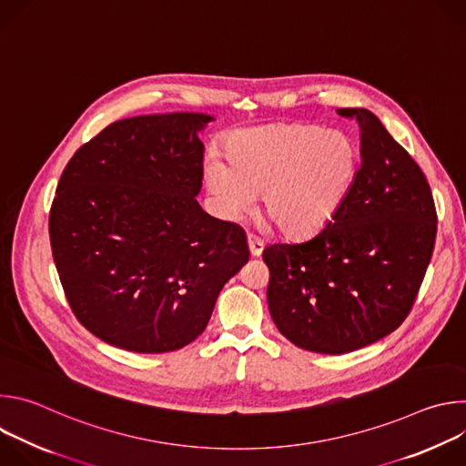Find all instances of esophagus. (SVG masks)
Returning a JSON list of instances; mask_svg holds the SVG:
<instances>
[{
	"label": "esophagus",
	"instance_id": "esophagus-1",
	"mask_svg": "<svg viewBox=\"0 0 466 466\" xmlns=\"http://www.w3.org/2000/svg\"><path fill=\"white\" fill-rule=\"evenodd\" d=\"M247 243H248V250H250V256H259L263 252V241L256 236H248L247 238Z\"/></svg>",
	"mask_w": 466,
	"mask_h": 466
}]
</instances>
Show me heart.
<instances>
[{"label": "heart", "instance_id": "obj_1", "mask_svg": "<svg viewBox=\"0 0 466 466\" xmlns=\"http://www.w3.org/2000/svg\"><path fill=\"white\" fill-rule=\"evenodd\" d=\"M225 157L203 166L207 187L223 216L248 214L261 193V210L279 232L306 238L336 218L350 195L360 149L341 130L279 123L239 128L225 140Z\"/></svg>", "mask_w": 466, "mask_h": 466}]
</instances>
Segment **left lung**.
I'll list each match as a JSON object with an SVG mask.
<instances>
[{"label": "left lung", "mask_w": 466, "mask_h": 466, "mask_svg": "<svg viewBox=\"0 0 466 466\" xmlns=\"http://www.w3.org/2000/svg\"><path fill=\"white\" fill-rule=\"evenodd\" d=\"M360 125L361 166L345 205L315 236L263 250L268 304L299 349L347 354L389 336L408 317L437 236L430 184L367 108H339Z\"/></svg>", "instance_id": "obj_1"}]
</instances>
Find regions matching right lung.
I'll list each match as a JSON object with an SVG mask.
<instances>
[{
	"label": "right lung",
	"mask_w": 466,
	"mask_h": 466,
	"mask_svg": "<svg viewBox=\"0 0 466 466\" xmlns=\"http://www.w3.org/2000/svg\"><path fill=\"white\" fill-rule=\"evenodd\" d=\"M214 116L119 119L66 166L49 214L56 271L76 317L101 341L140 354L203 334L223 286L248 261L236 223L197 203Z\"/></svg>",
	"instance_id": "add662e5"
}]
</instances>
